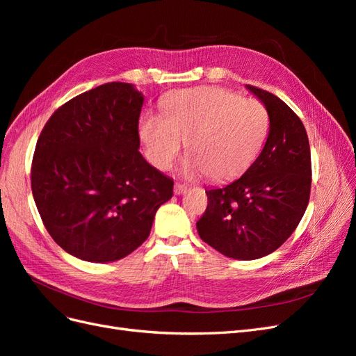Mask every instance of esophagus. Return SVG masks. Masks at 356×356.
<instances>
[{
	"mask_svg": "<svg viewBox=\"0 0 356 356\" xmlns=\"http://www.w3.org/2000/svg\"><path fill=\"white\" fill-rule=\"evenodd\" d=\"M174 191H175V195H178V196L179 195H184V193L187 191V186L186 184H181V182H177Z\"/></svg>",
	"mask_w": 356,
	"mask_h": 356,
	"instance_id": "esophagus-1",
	"label": "esophagus"
}]
</instances>
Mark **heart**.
I'll return each mask as SVG.
<instances>
[{
    "mask_svg": "<svg viewBox=\"0 0 356 356\" xmlns=\"http://www.w3.org/2000/svg\"><path fill=\"white\" fill-rule=\"evenodd\" d=\"M270 117L257 99L221 88L181 90L169 96L163 118L148 115L139 136L152 163L168 170L186 143V169L227 182L251 168L267 139Z\"/></svg>",
    "mask_w": 356,
    "mask_h": 356,
    "instance_id": "obj_1",
    "label": "heart"
}]
</instances>
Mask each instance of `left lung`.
I'll use <instances>...</instances> for the list:
<instances>
[{"label":"left lung","mask_w":356,"mask_h":356,"mask_svg":"<svg viewBox=\"0 0 356 356\" xmlns=\"http://www.w3.org/2000/svg\"><path fill=\"white\" fill-rule=\"evenodd\" d=\"M246 89L270 117L267 141L241 178L207 190L208 208L196 224L203 242L236 260H257L276 251L303 218L312 184L303 123L277 96L254 86Z\"/></svg>","instance_id":"1"}]
</instances>
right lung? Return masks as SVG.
I'll list each match as a JSON object with an SVG mask.
<instances>
[{"mask_svg":"<svg viewBox=\"0 0 356 356\" xmlns=\"http://www.w3.org/2000/svg\"><path fill=\"white\" fill-rule=\"evenodd\" d=\"M144 95L106 83L53 114L37 141L31 187L40 217L63 251L110 263L141 246L174 181L138 152Z\"/></svg>","mask_w":356,"mask_h":356,"instance_id":"1","label":"right lung"}]
</instances>
